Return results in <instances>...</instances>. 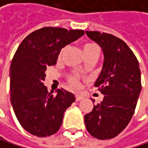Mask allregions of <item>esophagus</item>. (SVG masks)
Returning <instances> with one entry per match:
<instances>
[{"label": "esophagus", "mask_w": 148, "mask_h": 148, "mask_svg": "<svg viewBox=\"0 0 148 148\" xmlns=\"http://www.w3.org/2000/svg\"><path fill=\"white\" fill-rule=\"evenodd\" d=\"M82 99H83V96H82V95H79V94L75 95V99H76V101H79V100H81Z\"/></svg>", "instance_id": "34e87169"}]
</instances>
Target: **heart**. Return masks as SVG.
<instances>
[{
    "instance_id": "b5f03b06",
    "label": "heart",
    "mask_w": 148,
    "mask_h": 148,
    "mask_svg": "<svg viewBox=\"0 0 148 148\" xmlns=\"http://www.w3.org/2000/svg\"><path fill=\"white\" fill-rule=\"evenodd\" d=\"M96 48H97L96 45H94V44H90V43H87V44H85L84 46H83V52H87V51H91V49H96ZM62 51L60 53V55H62ZM71 83L73 85H77V78L76 77H72L71 78Z\"/></svg>"
}]
</instances>
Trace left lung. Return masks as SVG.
<instances>
[{
    "label": "left lung",
    "instance_id": "1",
    "mask_svg": "<svg viewBox=\"0 0 148 148\" xmlns=\"http://www.w3.org/2000/svg\"><path fill=\"white\" fill-rule=\"evenodd\" d=\"M86 33L99 45L104 55L102 70L95 82L104 99L85 115L86 128L97 139H110L128 125L134 115L142 88L139 62L119 38L99 31Z\"/></svg>",
    "mask_w": 148,
    "mask_h": 148
}]
</instances>
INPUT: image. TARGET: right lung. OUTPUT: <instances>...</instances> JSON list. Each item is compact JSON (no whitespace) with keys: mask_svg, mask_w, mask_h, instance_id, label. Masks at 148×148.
<instances>
[{"mask_svg":"<svg viewBox=\"0 0 148 148\" xmlns=\"http://www.w3.org/2000/svg\"><path fill=\"white\" fill-rule=\"evenodd\" d=\"M84 34L81 29L43 27L29 34L16 49L10 67L11 103L20 124L31 134L45 137L58 132L64 111L75 100L63 88L56 95L48 92L43 81L61 49Z\"/></svg>","mask_w":148,"mask_h":148,"instance_id":"add662e5","label":"right lung"}]
</instances>
